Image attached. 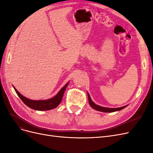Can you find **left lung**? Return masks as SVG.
<instances>
[{
	"mask_svg": "<svg viewBox=\"0 0 153 153\" xmlns=\"http://www.w3.org/2000/svg\"><path fill=\"white\" fill-rule=\"evenodd\" d=\"M88 95V98H89V104L91 105V106L92 108H93L94 110H98V111H100V112H115V111H119L121 110L123 108H124L125 107H126V106H123V107H120V108H105V107H102V106H100L99 105H96L94 103H93L91 99V97L89 96V94L87 93Z\"/></svg>",
	"mask_w": 153,
	"mask_h": 153,
	"instance_id": "8db88e82",
	"label": "left lung"
}]
</instances>
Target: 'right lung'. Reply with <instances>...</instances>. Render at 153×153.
Listing matches in <instances>:
<instances>
[{"label": "right lung", "mask_w": 153, "mask_h": 153, "mask_svg": "<svg viewBox=\"0 0 153 153\" xmlns=\"http://www.w3.org/2000/svg\"><path fill=\"white\" fill-rule=\"evenodd\" d=\"M68 84L69 83H68V84H66L65 85H64L62 89L60 90V91L58 92V94L55 96H54L53 98H51L50 100H38V101L32 100L25 98V96L22 95L20 92L15 89V87H13L14 89H15L18 96L20 97V98L22 100V101L27 106H29V108L34 110L43 111V110H49L57 107V106L60 104V103L61 102L64 91H65Z\"/></svg>", "instance_id": "right-lung-1"}]
</instances>
